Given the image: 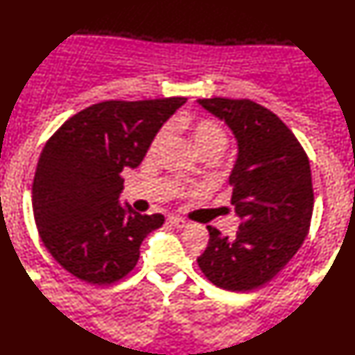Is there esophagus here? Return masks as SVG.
Instances as JSON below:
<instances>
[{
    "label": "esophagus",
    "instance_id": "esophagus-1",
    "mask_svg": "<svg viewBox=\"0 0 355 355\" xmlns=\"http://www.w3.org/2000/svg\"><path fill=\"white\" fill-rule=\"evenodd\" d=\"M168 223L172 224V226L178 227V230H183V227L188 226V221H185V219L178 218V216H168Z\"/></svg>",
    "mask_w": 355,
    "mask_h": 355
}]
</instances>
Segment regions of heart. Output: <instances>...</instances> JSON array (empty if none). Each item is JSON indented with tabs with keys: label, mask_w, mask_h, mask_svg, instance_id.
Returning a JSON list of instances; mask_svg holds the SVG:
<instances>
[{
	"label": "heart",
	"mask_w": 355,
	"mask_h": 355,
	"mask_svg": "<svg viewBox=\"0 0 355 355\" xmlns=\"http://www.w3.org/2000/svg\"><path fill=\"white\" fill-rule=\"evenodd\" d=\"M172 129L185 132L188 141L196 154L201 155H213L218 157L224 150L227 144V136L224 129L213 119L208 118H178L170 125ZM167 132L160 131L152 141V149H157L164 144Z\"/></svg>",
	"instance_id": "obj_1"
}]
</instances>
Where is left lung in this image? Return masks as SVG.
Listing matches in <instances>:
<instances>
[{
	"mask_svg": "<svg viewBox=\"0 0 355 355\" xmlns=\"http://www.w3.org/2000/svg\"><path fill=\"white\" fill-rule=\"evenodd\" d=\"M198 105L231 129L237 159L231 203L241 219L234 237L208 226L198 266L211 284L248 291L267 284L302 248L313 214L309 160L295 134L250 100L205 98Z\"/></svg>",
	"mask_w": 355,
	"mask_h": 355,
	"instance_id": "1",
	"label": "left lung"
}]
</instances>
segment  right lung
<instances>
[{"label":"right lung","mask_w":355,"mask_h":355,"mask_svg":"<svg viewBox=\"0 0 355 355\" xmlns=\"http://www.w3.org/2000/svg\"><path fill=\"white\" fill-rule=\"evenodd\" d=\"M185 103L182 96L96 103L47 141L33 183L34 219L44 245L71 275L110 285L136 267L142 241L165 218L121 205V173L142 162Z\"/></svg>","instance_id":"1"}]
</instances>
